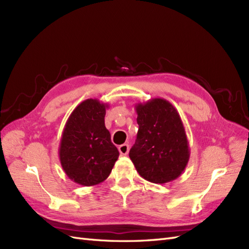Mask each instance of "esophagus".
<instances>
[{
  "mask_svg": "<svg viewBox=\"0 0 249 249\" xmlns=\"http://www.w3.org/2000/svg\"><path fill=\"white\" fill-rule=\"evenodd\" d=\"M118 150H119V153L122 156H126L127 153H129V145L125 144V143H124V144H122V145L118 146Z\"/></svg>",
  "mask_w": 249,
  "mask_h": 249,
  "instance_id": "34e87169",
  "label": "esophagus"
}]
</instances>
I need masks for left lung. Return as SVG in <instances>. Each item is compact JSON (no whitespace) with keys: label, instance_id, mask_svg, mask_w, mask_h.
<instances>
[{"label":"left lung","instance_id":"1","mask_svg":"<svg viewBox=\"0 0 249 249\" xmlns=\"http://www.w3.org/2000/svg\"><path fill=\"white\" fill-rule=\"evenodd\" d=\"M135 109L139 129L129 156L139 176L155 184L178 178L190 158L189 143L178 112L161 97L138 103Z\"/></svg>","mask_w":249,"mask_h":249}]
</instances>
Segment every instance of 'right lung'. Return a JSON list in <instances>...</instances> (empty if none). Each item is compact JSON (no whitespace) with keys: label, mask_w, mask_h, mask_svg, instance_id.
<instances>
[{"label":"right lung","mask_w":249,"mask_h":249,"mask_svg":"<svg viewBox=\"0 0 249 249\" xmlns=\"http://www.w3.org/2000/svg\"><path fill=\"white\" fill-rule=\"evenodd\" d=\"M108 104L88 99L79 104L64 125L59 146L61 166L74 183L94 186L104 182L119 152L105 126Z\"/></svg>","instance_id":"obj_1"}]
</instances>
